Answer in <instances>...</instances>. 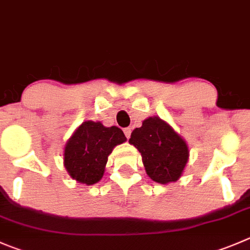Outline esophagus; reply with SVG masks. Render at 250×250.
<instances>
[{"label":"esophagus","instance_id":"34e87169","mask_svg":"<svg viewBox=\"0 0 250 250\" xmlns=\"http://www.w3.org/2000/svg\"><path fill=\"white\" fill-rule=\"evenodd\" d=\"M131 127H125V129H124V134H125V136H126V139L129 140L130 139V136H131Z\"/></svg>","mask_w":250,"mask_h":250}]
</instances>
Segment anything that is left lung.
Returning a JSON list of instances; mask_svg holds the SVG:
<instances>
[{
    "label": "left lung",
    "mask_w": 250,
    "mask_h": 250,
    "mask_svg": "<svg viewBox=\"0 0 250 250\" xmlns=\"http://www.w3.org/2000/svg\"><path fill=\"white\" fill-rule=\"evenodd\" d=\"M129 142L139 149L146 173L156 183L177 182L183 174L189 159L187 142L158 116L144 120Z\"/></svg>",
    "instance_id": "left-lung-1"
}]
</instances>
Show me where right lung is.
Returning a JSON list of instances; mask_svg holds the SVG:
<instances>
[{
  "label": "right lung",
  "mask_w": 250,
  "mask_h": 250,
  "mask_svg": "<svg viewBox=\"0 0 250 250\" xmlns=\"http://www.w3.org/2000/svg\"><path fill=\"white\" fill-rule=\"evenodd\" d=\"M125 141L126 137L118 126L105 127L99 121H84L65 146L66 170L78 183L96 184L103 177L108 156L114 147Z\"/></svg>",
  "instance_id": "obj_1"
}]
</instances>
